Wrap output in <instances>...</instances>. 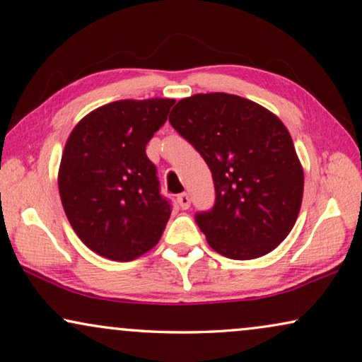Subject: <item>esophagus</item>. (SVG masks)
Returning a JSON list of instances; mask_svg holds the SVG:
<instances>
[{
	"mask_svg": "<svg viewBox=\"0 0 362 362\" xmlns=\"http://www.w3.org/2000/svg\"><path fill=\"white\" fill-rule=\"evenodd\" d=\"M177 202H179L180 209H183V210H187V209H189V206H192V199H189V196L187 193H182L177 196Z\"/></svg>",
	"mask_w": 362,
	"mask_h": 362,
	"instance_id": "obj_1",
	"label": "esophagus"
}]
</instances>
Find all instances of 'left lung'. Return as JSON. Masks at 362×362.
Listing matches in <instances>:
<instances>
[{"mask_svg": "<svg viewBox=\"0 0 362 362\" xmlns=\"http://www.w3.org/2000/svg\"><path fill=\"white\" fill-rule=\"evenodd\" d=\"M169 122L212 173L215 204L194 216L209 245L231 259L264 256L298 218L304 170L277 115L245 98L199 93L175 104Z\"/></svg>", "mask_w": 362, "mask_h": 362, "instance_id": "8db88e82", "label": "left lung"}]
</instances>
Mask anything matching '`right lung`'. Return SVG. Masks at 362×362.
<instances>
[{"mask_svg":"<svg viewBox=\"0 0 362 362\" xmlns=\"http://www.w3.org/2000/svg\"><path fill=\"white\" fill-rule=\"evenodd\" d=\"M174 100H122L98 107L68 137L58 173L60 198L85 245L112 261L153 248L170 216L146 147Z\"/></svg>","mask_w":362,"mask_h":362,"instance_id":"1","label":"right lung"}]
</instances>
